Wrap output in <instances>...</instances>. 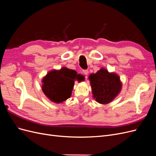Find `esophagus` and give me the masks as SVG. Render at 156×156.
I'll use <instances>...</instances> for the list:
<instances>
[{
  "mask_svg": "<svg viewBox=\"0 0 156 156\" xmlns=\"http://www.w3.org/2000/svg\"><path fill=\"white\" fill-rule=\"evenodd\" d=\"M83 73L84 75H87L88 74V71L87 69H85V70H83Z\"/></svg>",
  "mask_w": 156,
  "mask_h": 156,
  "instance_id": "34e87169",
  "label": "esophagus"
}]
</instances>
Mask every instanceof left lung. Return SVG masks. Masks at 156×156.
<instances>
[{
  "mask_svg": "<svg viewBox=\"0 0 156 156\" xmlns=\"http://www.w3.org/2000/svg\"><path fill=\"white\" fill-rule=\"evenodd\" d=\"M92 88L93 98L100 104H107L119 95L122 84L116 73L108 72L101 68L96 73H91L88 77Z\"/></svg>",
  "mask_w": 156,
  "mask_h": 156,
  "instance_id": "left-lung-1",
  "label": "left lung"
}]
</instances>
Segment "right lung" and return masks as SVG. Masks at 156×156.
Here are the masks:
<instances>
[{
    "label": "right lung",
    "mask_w": 156,
    "mask_h": 156,
    "mask_svg": "<svg viewBox=\"0 0 156 156\" xmlns=\"http://www.w3.org/2000/svg\"><path fill=\"white\" fill-rule=\"evenodd\" d=\"M77 74L66 67L51 70L42 79V91L51 101L62 103L72 95Z\"/></svg>",
    "instance_id": "right-lung-1"
}]
</instances>
